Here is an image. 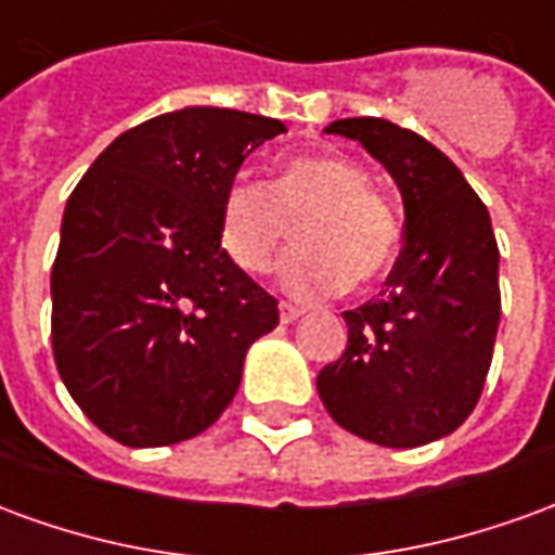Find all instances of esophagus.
I'll return each mask as SVG.
<instances>
[{
    "instance_id": "1",
    "label": "esophagus",
    "mask_w": 555,
    "mask_h": 555,
    "mask_svg": "<svg viewBox=\"0 0 555 555\" xmlns=\"http://www.w3.org/2000/svg\"><path fill=\"white\" fill-rule=\"evenodd\" d=\"M300 314H302L300 309H297V306H291V302H282V306H279V321H282V324H294Z\"/></svg>"
}]
</instances>
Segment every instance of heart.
<instances>
[{
	"instance_id": "1",
	"label": "heart",
	"mask_w": 555,
	"mask_h": 555,
	"mask_svg": "<svg viewBox=\"0 0 555 555\" xmlns=\"http://www.w3.org/2000/svg\"><path fill=\"white\" fill-rule=\"evenodd\" d=\"M294 227L297 249L279 264V285L297 300H321L345 285H369L396 261L401 222L360 163L302 154L279 166L270 186L234 178L219 202V246L249 276L270 270Z\"/></svg>"
}]
</instances>
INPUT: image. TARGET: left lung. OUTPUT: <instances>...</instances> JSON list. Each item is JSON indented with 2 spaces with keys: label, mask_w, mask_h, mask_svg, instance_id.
<instances>
[{
  "label": "left lung",
  "mask_w": 555,
  "mask_h": 555,
  "mask_svg": "<svg viewBox=\"0 0 555 555\" xmlns=\"http://www.w3.org/2000/svg\"><path fill=\"white\" fill-rule=\"evenodd\" d=\"M396 178L404 246L377 300L345 312L348 348L318 374L330 416L362 440L413 449L452 434L481 398L500 326L490 214L452 159L384 118H341Z\"/></svg>",
  "instance_id": "8db88e82"
}]
</instances>
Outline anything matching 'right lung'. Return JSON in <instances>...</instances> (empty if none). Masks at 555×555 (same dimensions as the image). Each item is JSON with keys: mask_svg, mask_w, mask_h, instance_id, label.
Listing matches in <instances>:
<instances>
[{"mask_svg": "<svg viewBox=\"0 0 555 555\" xmlns=\"http://www.w3.org/2000/svg\"><path fill=\"white\" fill-rule=\"evenodd\" d=\"M285 125L186 106L127 130L70 193L53 276V357L113 440L147 449L210 428L279 302L219 246V202Z\"/></svg>", "mask_w": 555, "mask_h": 555, "instance_id": "right-lung-1", "label": "right lung"}]
</instances>
